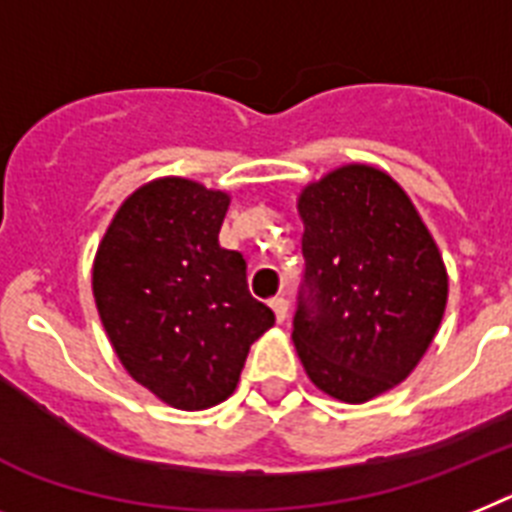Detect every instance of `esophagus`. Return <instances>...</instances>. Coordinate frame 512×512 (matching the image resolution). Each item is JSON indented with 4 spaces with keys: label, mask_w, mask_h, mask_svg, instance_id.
Returning <instances> with one entry per match:
<instances>
[{
    "label": "esophagus",
    "mask_w": 512,
    "mask_h": 512,
    "mask_svg": "<svg viewBox=\"0 0 512 512\" xmlns=\"http://www.w3.org/2000/svg\"><path fill=\"white\" fill-rule=\"evenodd\" d=\"M269 306H272L274 316H277V322H285V319H287V298L277 295V298H272V301H269Z\"/></svg>",
    "instance_id": "esophagus-1"
}]
</instances>
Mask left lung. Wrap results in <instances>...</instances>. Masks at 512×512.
I'll return each mask as SVG.
<instances>
[{"instance_id": "obj_1", "label": "left lung", "mask_w": 512, "mask_h": 512, "mask_svg": "<svg viewBox=\"0 0 512 512\" xmlns=\"http://www.w3.org/2000/svg\"><path fill=\"white\" fill-rule=\"evenodd\" d=\"M298 211L306 272L295 350L319 390L366 403L403 382L432 345L445 264L405 190L366 164L308 185Z\"/></svg>"}]
</instances>
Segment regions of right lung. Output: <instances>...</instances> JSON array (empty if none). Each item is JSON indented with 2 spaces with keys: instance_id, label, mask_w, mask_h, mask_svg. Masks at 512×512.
I'll return each mask as SVG.
<instances>
[{
  "instance_id": "add662e5",
  "label": "right lung",
  "mask_w": 512,
  "mask_h": 512,
  "mask_svg": "<svg viewBox=\"0 0 512 512\" xmlns=\"http://www.w3.org/2000/svg\"><path fill=\"white\" fill-rule=\"evenodd\" d=\"M222 190L183 177L143 185L114 214L94 298L130 377L180 411L230 398L251 342L274 324L248 290L243 253L219 246Z\"/></svg>"
}]
</instances>
